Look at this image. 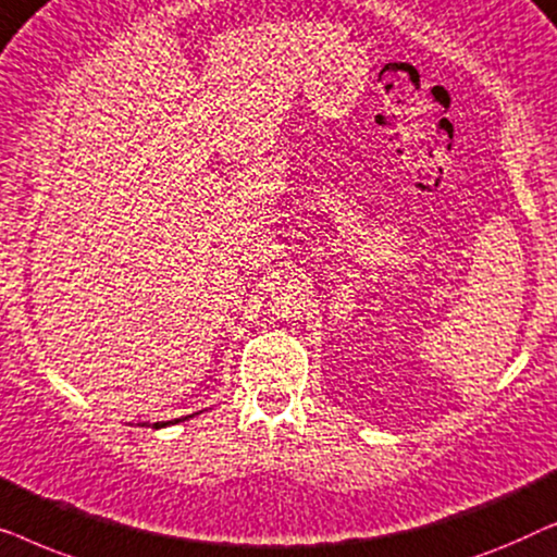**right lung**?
Returning <instances> with one entry per match:
<instances>
[{
    "label": "right lung",
    "mask_w": 557,
    "mask_h": 557,
    "mask_svg": "<svg viewBox=\"0 0 557 557\" xmlns=\"http://www.w3.org/2000/svg\"><path fill=\"white\" fill-rule=\"evenodd\" d=\"M166 423H172V421H166ZM166 423H154V429H162V425H166Z\"/></svg>",
    "instance_id": "add662e5"
}]
</instances>
